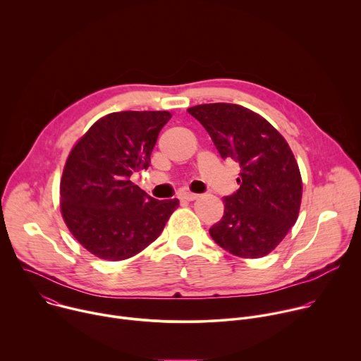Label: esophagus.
<instances>
[{
    "label": "esophagus",
    "mask_w": 361,
    "mask_h": 361,
    "mask_svg": "<svg viewBox=\"0 0 361 361\" xmlns=\"http://www.w3.org/2000/svg\"><path fill=\"white\" fill-rule=\"evenodd\" d=\"M198 198V194H194V192H184L181 194V200L183 201H194Z\"/></svg>",
    "instance_id": "1"
}]
</instances>
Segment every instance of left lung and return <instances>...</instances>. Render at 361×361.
Returning <instances> with one entry per match:
<instances>
[{"label":"left lung","mask_w":361,"mask_h":361,"mask_svg":"<svg viewBox=\"0 0 361 361\" xmlns=\"http://www.w3.org/2000/svg\"><path fill=\"white\" fill-rule=\"evenodd\" d=\"M207 130L221 159L240 164V188L224 198L213 240L241 259L271 252L295 224L302 181L284 137L260 114L228 102L187 110Z\"/></svg>","instance_id":"1"}]
</instances>
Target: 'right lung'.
Wrapping results in <instances>:
<instances>
[{
    "label": "right lung",
    "mask_w": 361,
    "mask_h": 361,
    "mask_svg": "<svg viewBox=\"0 0 361 361\" xmlns=\"http://www.w3.org/2000/svg\"><path fill=\"white\" fill-rule=\"evenodd\" d=\"M169 111H120L101 117L68 154L60 183L63 219L98 259L120 262L164 230L177 198L156 200L130 178L148 169Z\"/></svg>",
    "instance_id": "obj_1"
}]
</instances>
